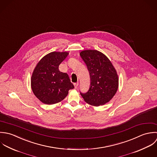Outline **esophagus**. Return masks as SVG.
<instances>
[{"mask_svg": "<svg viewBox=\"0 0 157 157\" xmlns=\"http://www.w3.org/2000/svg\"><path fill=\"white\" fill-rule=\"evenodd\" d=\"M78 82H77V83H75L74 84V86H75V89H77L78 88Z\"/></svg>", "mask_w": 157, "mask_h": 157, "instance_id": "1", "label": "esophagus"}]
</instances>
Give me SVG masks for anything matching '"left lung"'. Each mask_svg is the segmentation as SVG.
<instances>
[{
	"label": "left lung",
	"mask_w": 157,
	"mask_h": 157,
	"mask_svg": "<svg viewBox=\"0 0 157 157\" xmlns=\"http://www.w3.org/2000/svg\"><path fill=\"white\" fill-rule=\"evenodd\" d=\"M79 55L87 65L91 81L89 91L81 93V95L90 105L98 107L105 104L118 89L119 79L116 69L109 58L98 50H86Z\"/></svg>",
	"instance_id": "8db88e82"
}]
</instances>
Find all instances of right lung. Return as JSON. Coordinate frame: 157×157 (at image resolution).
<instances>
[{"mask_svg":"<svg viewBox=\"0 0 157 157\" xmlns=\"http://www.w3.org/2000/svg\"><path fill=\"white\" fill-rule=\"evenodd\" d=\"M67 52H51L37 63L31 78V87L34 94L45 104L61 102L74 86L68 75L59 70V65L68 56Z\"/></svg>","mask_w":157,"mask_h":157,"instance_id":"add662e5","label":"right lung"}]
</instances>
